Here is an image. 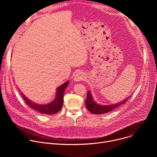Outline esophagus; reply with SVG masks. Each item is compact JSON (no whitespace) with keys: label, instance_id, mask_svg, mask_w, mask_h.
Instances as JSON below:
<instances>
[{"label":"esophagus","instance_id":"esophagus-1","mask_svg":"<svg viewBox=\"0 0 157 157\" xmlns=\"http://www.w3.org/2000/svg\"><path fill=\"white\" fill-rule=\"evenodd\" d=\"M85 78L84 74L82 72H78L74 76V81L75 82H78L79 81H82Z\"/></svg>","mask_w":157,"mask_h":157}]
</instances>
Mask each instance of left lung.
Listing matches in <instances>:
<instances>
[{"label":"left lung","instance_id":"left-lung-1","mask_svg":"<svg viewBox=\"0 0 157 157\" xmlns=\"http://www.w3.org/2000/svg\"><path fill=\"white\" fill-rule=\"evenodd\" d=\"M130 96L131 95L127 97L124 101H121L120 102H118L114 104L103 105H100L99 104H97V102H96L94 101L93 96L91 93V91H88L85 104H86V107L87 109L91 113L94 114H102L109 113V112L115 109L116 108H117L122 104H125L127 102V101L130 98Z\"/></svg>","mask_w":157,"mask_h":157}]
</instances>
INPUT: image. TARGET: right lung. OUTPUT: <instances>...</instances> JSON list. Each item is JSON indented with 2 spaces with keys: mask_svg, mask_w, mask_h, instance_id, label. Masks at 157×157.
<instances>
[{
  "mask_svg": "<svg viewBox=\"0 0 157 157\" xmlns=\"http://www.w3.org/2000/svg\"><path fill=\"white\" fill-rule=\"evenodd\" d=\"M70 84V81H68L65 82L62 85H60L56 89V97L55 99L47 104H38L35 102H32L30 99H29L23 93H21V96L25 100V103L33 110L39 112V113L47 115H53L58 112H59L63 106V96L64 92L66 87Z\"/></svg>",
  "mask_w": 157,
  "mask_h": 157,
  "instance_id": "add662e5",
  "label": "right lung"
}]
</instances>
